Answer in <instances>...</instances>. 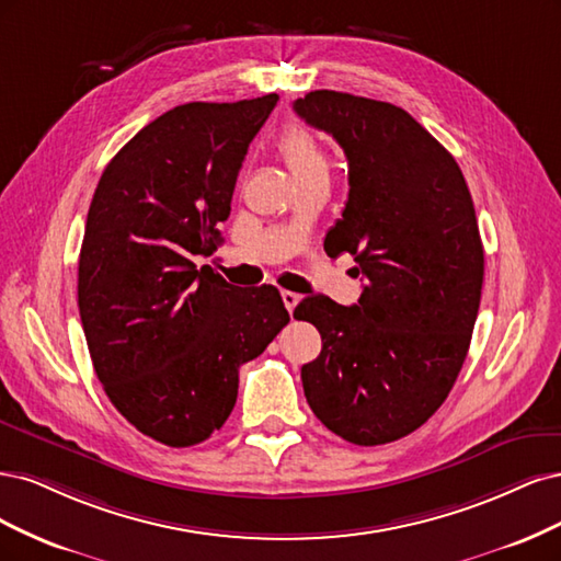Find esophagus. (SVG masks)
I'll list each match as a JSON object with an SVG mask.
<instances>
[{
    "label": "esophagus",
    "instance_id": "esophagus-1",
    "mask_svg": "<svg viewBox=\"0 0 561 561\" xmlns=\"http://www.w3.org/2000/svg\"><path fill=\"white\" fill-rule=\"evenodd\" d=\"M282 300H284V307L288 312L296 310V305L300 302V296L294 294V291H282Z\"/></svg>",
    "mask_w": 561,
    "mask_h": 561
}]
</instances>
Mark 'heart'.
Listing matches in <instances>:
<instances>
[{
    "label": "heart",
    "mask_w": 561,
    "mask_h": 561,
    "mask_svg": "<svg viewBox=\"0 0 561 561\" xmlns=\"http://www.w3.org/2000/svg\"><path fill=\"white\" fill-rule=\"evenodd\" d=\"M277 149L296 179L317 170H327V158H323L317 139L305 128H298V125H291L279 135Z\"/></svg>",
    "instance_id": "obj_1"
}]
</instances>
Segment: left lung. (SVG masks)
<instances>
[{
  "mask_svg": "<svg viewBox=\"0 0 561 561\" xmlns=\"http://www.w3.org/2000/svg\"><path fill=\"white\" fill-rule=\"evenodd\" d=\"M294 112L347 156V205L323 249L350 251L366 279L352 307H296L321 333L305 399L335 436L385 445L420 428L463 366L484 277L476 207L457 160L401 106L314 90Z\"/></svg>",
  "mask_w": 561,
  "mask_h": 561,
  "instance_id": "8db88e82",
  "label": "left lung"
}]
</instances>
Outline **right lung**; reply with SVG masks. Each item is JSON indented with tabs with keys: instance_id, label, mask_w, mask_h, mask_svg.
I'll use <instances>...</instances> for the list:
<instances>
[{
	"instance_id": "1",
	"label": "right lung",
	"mask_w": 561,
	"mask_h": 561,
	"mask_svg": "<svg viewBox=\"0 0 561 561\" xmlns=\"http://www.w3.org/2000/svg\"><path fill=\"white\" fill-rule=\"evenodd\" d=\"M279 95L188 102L104 168L79 256V314L98 379L144 436L191 447L238 401V370L288 323L275 286L237 296L209 265L238 172Z\"/></svg>"
}]
</instances>
